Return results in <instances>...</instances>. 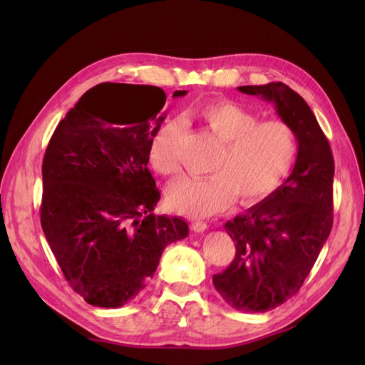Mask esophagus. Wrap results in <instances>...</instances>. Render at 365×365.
<instances>
[{
    "instance_id": "obj_1",
    "label": "esophagus",
    "mask_w": 365,
    "mask_h": 365,
    "mask_svg": "<svg viewBox=\"0 0 365 365\" xmlns=\"http://www.w3.org/2000/svg\"><path fill=\"white\" fill-rule=\"evenodd\" d=\"M192 230L195 231V233H202V231H205L207 230V222H204V220H193V222H192Z\"/></svg>"
}]
</instances>
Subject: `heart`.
Wrapping results in <instances>:
<instances>
[{
	"label": "heart",
	"mask_w": 365,
	"mask_h": 365,
	"mask_svg": "<svg viewBox=\"0 0 365 365\" xmlns=\"http://www.w3.org/2000/svg\"><path fill=\"white\" fill-rule=\"evenodd\" d=\"M192 115L222 141L205 178L182 176L168 190L173 212L189 217H205L227 208L233 200L254 204L271 195L288 175L297 153L295 135L282 120H263L244 106L212 101L192 109ZM181 125L170 120L153 134L149 160L158 173L173 176L180 170L176 146Z\"/></svg>",
	"instance_id": "b5f03b06"
}]
</instances>
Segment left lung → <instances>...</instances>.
Returning <instances> with one entry per match:
<instances>
[{
	"label": "left lung",
	"instance_id": "8db88e82",
	"mask_svg": "<svg viewBox=\"0 0 365 365\" xmlns=\"http://www.w3.org/2000/svg\"><path fill=\"white\" fill-rule=\"evenodd\" d=\"M237 90L271 102L298 141L289 178L224 225L236 256L225 271L213 275L227 304L242 312H267L302 288L330 235L335 164L311 108L288 85L271 82Z\"/></svg>",
	"mask_w": 365,
	"mask_h": 365
}]
</instances>
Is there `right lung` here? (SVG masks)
<instances>
[{
    "label": "right lung",
    "mask_w": 365,
    "mask_h": 365,
    "mask_svg": "<svg viewBox=\"0 0 365 365\" xmlns=\"http://www.w3.org/2000/svg\"><path fill=\"white\" fill-rule=\"evenodd\" d=\"M164 103L158 86L96 85L59 121L43 155V235L65 279L93 306L134 300L164 248L189 236L184 219L152 213L160 190L149 146Z\"/></svg>",
    "instance_id": "add662e5"
}]
</instances>
